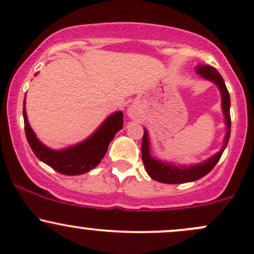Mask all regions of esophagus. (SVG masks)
Returning <instances> with one entry per match:
<instances>
[{"mask_svg": "<svg viewBox=\"0 0 254 254\" xmlns=\"http://www.w3.org/2000/svg\"><path fill=\"white\" fill-rule=\"evenodd\" d=\"M139 114H140V110H139L137 105H130L128 108V116L130 119H137V117H139Z\"/></svg>", "mask_w": 254, "mask_h": 254, "instance_id": "obj_1", "label": "esophagus"}]
</instances>
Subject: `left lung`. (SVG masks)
Returning <instances> with one entry per match:
<instances>
[{
    "label": "left lung",
    "instance_id": "obj_1",
    "mask_svg": "<svg viewBox=\"0 0 254 254\" xmlns=\"http://www.w3.org/2000/svg\"><path fill=\"white\" fill-rule=\"evenodd\" d=\"M196 72H197L201 77L206 78V80L208 81H212L215 86L219 87L220 94H222L223 114H224L226 125L224 144H223L219 152H217V154L213 155L212 157H209V159L204 161V162L196 163V165L191 166H181V167H178V166L173 165V163L163 162V161L156 160L155 157H152L151 155H150V141L148 138V130L144 128V135L143 140H141V160H143L144 167H145L149 176L156 182L165 183V184H182V183L195 182L197 181V179L202 178V177L208 174L209 172L213 170V167L217 165L220 156H222L226 145H228L231 130L230 95H229L224 80H223L222 75H220L214 67L209 66V65H197V66H196Z\"/></svg>",
    "mask_w": 254,
    "mask_h": 254
}]
</instances>
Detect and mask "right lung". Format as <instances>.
I'll list each match as a JSON object with an SVG mask.
<instances>
[{"mask_svg":"<svg viewBox=\"0 0 254 254\" xmlns=\"http://www.w3.org/2000/svg\"><path fill=\"white\" fill-rule=\"evenodd\" d=\"M23 116L26 139L37 159L65 176H78L97 167L100 161L104 159L110 141L124 127V114L117 111L109 116L93 134L82 143L63 150H52L41 143L30 127L26 116L25 100Z\"/></svg>","mask_w":254,"mask_h":254,"instance_id":"obj_1","label":"right lung"}]
</instances>
